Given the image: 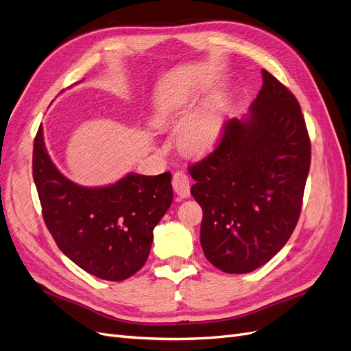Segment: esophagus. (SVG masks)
<instances>
[{
  "label": "esophagus",
  "instance_id": "1",
  "mask_svg": "<svg viewBox=\"0 0 351 351\" xmlns=\"http://www.w3.org/2000/svg\"><path fill=\"white\" fill-rule=\"evenodd\" d=\"M172 185H173V190L175 193L181 197V199H186V197H190V178L184 172V170H178L173 175L172 179Z\"/></svg>",
  "mask_w": 351,
  "mask_h": 351
}]
</instances>
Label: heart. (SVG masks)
<instances>
[{
  "label": "heart",
  "mask_w": 351,
  "mask_h": 351,
  "mask_svg": "<svg viewBox=\"0 0 351 351\" xmlns=\"http://www.w3.org/2000/svg\"><path fill=\"white\" fill-rule=\"evenodd\" d=\"M223 111L226 104L219 95L206 99L179 132L178 143L181 149L193 156H202L213 149L221 138ZM176 115V112H167L163 115V121H175Z\"/></svg>",
  "instance_id": "obj_1"
}]
</instances>
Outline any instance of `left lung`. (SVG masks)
I'll return each mask as SVG.
<instances>
[{"instance_id": "8db88e82", "label": "left lung", "mask_w": 351, "mask_h": 351, "mask_svg": "<svg viewBox=\"0 0 351 351\" xmlns=\"http://www.w3.org/2000/svg\"><path fill=\"white\" fill-rule=\"evenodd\" d=\"M310 161L298 101L263 69L249 115L228 120L213 152L188 167L210 264L223 273H250L286 245L300 219Z\"/></svg>"}]
</instances>
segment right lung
<instances>
[{
  "label": "right lung",
  "mask_w": 351,
  "mask_h": 351,
  "mask_svg": "<svg viewBox=\"0 0 351 351\" xmlns=\"http://www.w3.org/2000/svg\"><path fill=\"white\" fill-rule=\"evenodd\" d=\"M32 175L44 222L71 261L111 282L139 271L149 255L152 230L172 204V173H129L108 186L77 185L51 161L40 125Z\"/></svg>",
  "instance_id": "obj_1"
}]
</instances>
